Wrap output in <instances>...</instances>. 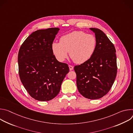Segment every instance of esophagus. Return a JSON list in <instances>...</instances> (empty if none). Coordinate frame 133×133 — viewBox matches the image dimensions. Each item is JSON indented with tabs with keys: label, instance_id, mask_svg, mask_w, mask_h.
Returning <instances> with one entry per match:
<instances>
[{
	"label": "esophagus",
	"instance_id": "34e87169",
	"mask_svg": "<svg viewBox=\"0 0 133 133\" xmlns=\"http://www.w3.org/2000/svg\"><path fill=\"white\" fill-rule=\"evenodd\" d=\"M69 70H72L73 69V68H74V67L72 66H71V65H69Z\"/></svg>",
	"mask_w": 133,
	"mask_h": 133
}]
</instances>
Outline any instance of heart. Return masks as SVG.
Here are the masks:
<instances>
[{"mask_svg": "<svg viewBox=\"0 0 133 133\" xmlns=\"http://www.w3.org/2000/svg\"><path fill=\"white\" fill-rule=\"evenodd\" d=\"M96 46L97 39L93 35L83 31H74L62 36L60 42H53L51 49L58 61L64 62L69 52L73 61L81 64L91 58Z\"/></svg>", "mask_w": 133, "mask_h": 133, "instance_id": "heart-1", "label": "heart"}]
</instances>
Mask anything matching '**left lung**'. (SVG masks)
I'll list each match as a JSON object with an SVG mask.
<instances>
[{
  "label": "left lung",
  "mask_w": 133,
  "mask_h": 133,
  "mask_svg": "<svg viewBox=\"0 0 133 133\" xmlns=\"http://www.w3.org/2000/svg\"><path fill=\"white\" fill-rule=\"evenodd\" d=\"M97 39L96 48L87 62L75 66L78 90L85 98L97 99L109 91L117 75L116 49L101 30L90 28Z\"/></svg>",
  "instance_id": "8db88e82"
}]
</instances>
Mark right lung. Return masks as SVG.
I'll list each match as a JSON object with an SVG mask.
<instances>
[{
	"label": "right lung",
	"instance_id": "add662e5",
	"mask_svg": "<svg viewBox=\"0 0 133 133\" xmlns=\"http://www.w3.org/2000/svg\"><path fill=\"white\" fill-rule=\"evenodd\" d=\"M58 28L38 30L31 34L20 47L18 56L19 75L30 96L39 101L55 98L69 67L56 59L51 44Z\"/></svg>",
	"mask_w": 133,
	"mask_h": 133
}]
</instances>
